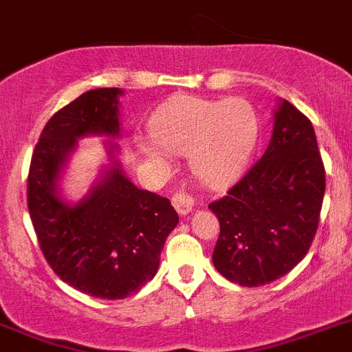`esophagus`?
I'll list each match as a JSON object with an SVG mask.
<instances>
[{
  "mask_svg": "<svg viewBox=\"0 0 352 352\" xmlns=\"http://www.w3.org/2000/svg\"><path fill=\"white\" fill-rule=\"evenodd\" d=\"M171 204H173V208L177 209V212H179L181 217H186V214L193 209V199H191L190 195L182 193V191H177V193L171 197Z\"/></svg>",
  "mask_w": 352,
  "mask_h": 352,
  "instance_id": "1",
  "label": "esophagus"
}]
</instances>
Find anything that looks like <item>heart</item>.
I'll return each mask as SVG.
<instances>
[{
  "mask_svg": "<svg viewBox=\"0 0 352 352\" xmlns=\"http://www.w3.org/2000/svg\"><path fill=\"white\" fill-rule=\"evenodd\" d=\"M153 134L135 135L138 152L170 168L175 155L188 164L200 184L226 190L245 173L259 141V118L243 98L209 100L182 94L152 121Z\"/></svg>",
  "mask_w": 352,
  "mask_h": 352,
  "instance_id": "1",
  "label": "heart"
}]
</instances>
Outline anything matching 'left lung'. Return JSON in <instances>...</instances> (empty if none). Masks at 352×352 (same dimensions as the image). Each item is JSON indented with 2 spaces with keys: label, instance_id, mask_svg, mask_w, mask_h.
<instances>
[{
  "label": "left lung",
  "instance_id": "8db88e82",
  "mask_svg": "<svg viewBox=\"0 0 352 352\" xmlns=\"http://www.w3.org/2000/svg\"><path fill=\"white\" fill-rule=\"evenodd\" d=\"M324 191L326 173L311 121L279 98L263 157L227 197L209 204L220 221L214 268L240 286L286 276L311 245Z\"/></svg>",
  "mask_w": 352,
  "mask_h": 352
}]
</instances>
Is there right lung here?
<instances>
[{
  "instance_id": "add662e5",
  "label": "right lung",
  "mask_w": 352,
  "mask_h": 352,
  "mask_svg": "<svg viewBox=\"0 0 352 352\" xmlns=\"http://www.w3.org/2000/svg\"><path fill=\"white\" fill-rule=\"evenodd\" d=\"M120 87L80 94L53 114L32 155L28 209L44 258L62 281L98 299H125L157 274L161 250L179 223L166 197L140 190L121 162ZM105 137L90 190L71 201L61 188L78 140Z\"/></svg>"
}]
</instances>
